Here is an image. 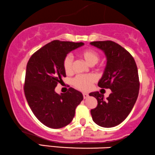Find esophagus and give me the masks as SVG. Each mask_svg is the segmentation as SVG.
Masks as SVG:
<instances>
[{"label":"esophagus","mask_w":155,"mask_h":155,"mask_svg":"<svg viewBox=\"0 0 155 155\" xmlns=\"http://www.w3.org/2000/svg\"><path fill=\"white\" fill-rule=\"evenodd\" d=\"M83 98H84V99H86V98H88L89 96L88 94H87V93H83Z\"/></svg>","instance_id":"34e87169"}]
</instances>
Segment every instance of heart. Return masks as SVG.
<instances>
[{
  "label": "heart",
  "mask_w": 155,
  "mask_h": 155,
  "mask_svg": "<svg viewBox=\"0 0 155 155\" xmlns=\"http://www.w3.org/2000/svg\"><path fill=\"white\" fill-rule=\"evenodd\" d=\"M79 56L91 66L96 64L99 60V54L94 49H84L80 51ZM63 67L67 74H69L72 72V58L70 55H67L64 59ZM94 82H95V78L94 76L79 75L72 80V84L76 88L79 89L82 91H87L91 88Z\"/></svg>",
  "instance_id": "1"
}]
</instances>
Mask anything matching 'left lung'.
I'll return each instance as SVG.
<instances>
[{"instance_id":"left-lung-1","label":"left lung","mask_w":155,"mask_h":155,"mask_svg":"<svg viewBox=\"0 0 155 155\" xmlns=\"http://www.w3.org/2000/svg\"><path fill=\"white\" fill-rule=\"evenodd\" d=\"M91 45L103 51L107 57L106 67L98 85L112 91L107 99L98 91L89 94L98 101L91 114L98 125L112 128L128 117L137 99L140 85L137 66L131 54L113 41H94Z\"/></svg>"}]
</instances>
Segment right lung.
Listing matches in <instances>:
<instances>
[{"label":"right lung","instance_id":"1","mask_svg":"<svg viewBox=\"0 0 155 155\" xmlns=\"http://www.w3.org/2000/svg\"><path fill=\"white\" fill-rule=\"evenodd\" d=\"M83 45L82 42L51 41L34 53L27 62L25 97L35 117L48 128H61L70 124L83 99V94L72 88L65 94L55 92L61 78L66 77L64 59Z\"/></svg>","mask_w":155,"mask_h":155}]
</instances>
